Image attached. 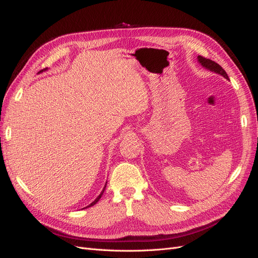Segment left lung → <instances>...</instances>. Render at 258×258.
<instances>
[{
    "label": "left lung",
    "mask_w": 258,
    "mask_h": 258,
    "mask_svg": "<svg viewBox=\"0 0 258 258\" xmlns=\"http://www.w3.org/2000/svg\"><path fill=\"white\" fill-rule=\"evenodd\" d=\"M197 61L199 62V64H201L202 68L209 70V71H211V72H214L216 74L222 75L223 77H225L226 80H229V77H228L227 73L225 72V70L220 64H217L216 62L210 60V59H207V58H204L201 56L197 57Z\"/></svg>",
    "instance_id": "1"
}]
</instances>
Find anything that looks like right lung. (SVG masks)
<instances>
[{"mask_svg": "<svg viewBox=\"0 0 258 258\" xmlns=\"http://www.w3.org/2000/svg\"><path fill=\"white\" fill-rule=\"evenodd\" d=\"M46 70H47V69H44V70H42V71H40V73H42L43 71H46ZM107 183V182H106ZM106 183H105V185H104V187H103V189H102V191H101L100 192V195H99V196L95 199V200H93L92 202H91V204L89 205V206H87V207H86V208H89V207H92V206H95L96 204H97V202L100 200V198L101 197H102V195H103V192H104V190H105V187H106ZM86 208H84V209H86Z\"/></svg>", "mask_w": 258, "mask_h": 258, "instance_id": "1", "label": "right lung"}]
</instances>
